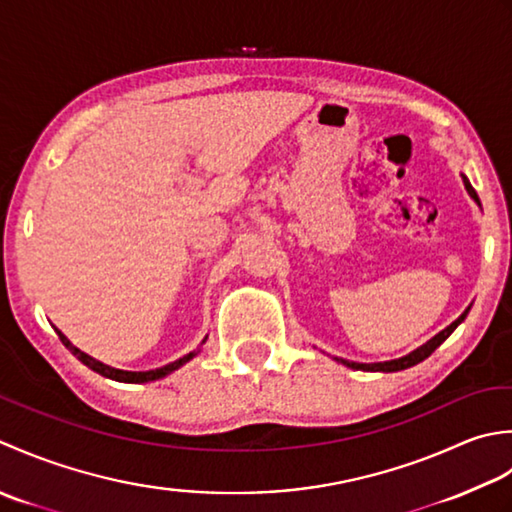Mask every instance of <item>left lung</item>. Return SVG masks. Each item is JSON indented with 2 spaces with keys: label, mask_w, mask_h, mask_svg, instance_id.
Returning <instances> with one entry per match:
<instances>
[{
  "label": "left lung",
  "mask_w": 512,
  "mask_h": 512,
  "mask_svg": "<svg viewBox=\"0 0 512 512\" xmlns=\"http://www.w3.org/2000/svg\"><path fill=\"white\" fill-rule=\"evenodd\" d=\"M462 181H464V187H466V192H468V196L473 198V201L479 205V198H477V192L473 190V185H471V181L466 179V176L462 174ZM468 311H471V307H468L464 314L457 318L455 322H451V325H448L446 329H442L440 333H437V336H433L429 342H424L422 347H417L415 351H411V353H406V356H402V358H398V360H387V362H371V364H367V362H351V360H344V358H333L336 362H340V364H344V367H349V369H356V371H380V373H393V371H402V369H409V367H415V364H420L422 360H426L431 356V353L440 347V344L451 336V333L462 325L464 322V318L468 316Z\"/></svg>",
  "instance_id": "1"
}]
</instances>
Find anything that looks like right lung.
<instances>
[{
    "label": "right lung",
    "mask_w": 512,
    "mask_h": 512,
    "mask_svg": "<svg viewBox=\"0 0 512 512\" xmlns=\"http://www.w3.org/2000/svg\"><path fill=\"white\" fill-rule=\"evenodd\" d=\"M55 331H57V336L61 338V342L66 344V349L72 353V356H77L83 364H86L88 369L97 371L99 375H103V378H110V380H117V382H128V384H143V382L161 380V378H165V375H170V373H174L176 369H181L185 362H190L192 358H196L198 351H201V347H198L196 351H190V353H187V356H183V358H179V360H174V362H170V364H165V367H161V369H152V371H123V369H114V367H110V364H103V362L95 360L92 356H88V353H83L81 349H77L75 344H72L59 329H55ZM205 340H207V338H203V342H205ZM203 342H201V344H203Z\"/></svg>",
    "instance_id": "obj_1"
}]
</instances>
